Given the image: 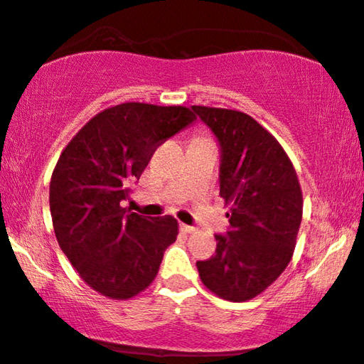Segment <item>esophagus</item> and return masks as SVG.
Returning a JSON list of instances; mask_svg holds the SVG:
<instances>
[{
  "label": "esophagus",
  "mask_w": 364,
  "mask_h": 364,
  "mask_svg": "<svg viewBox=\"0 0 364 364\" xmlns=\"http://www.w3.org/2000/svg\"><path fill=\"white\" fill-rule=\"evenodd\" d=\"M179 229H181L183 234H193V232H196L195 227L186 225V224H181V225H179Z\"/></svg>",
  "instance_id": "1"
}]
</instances>
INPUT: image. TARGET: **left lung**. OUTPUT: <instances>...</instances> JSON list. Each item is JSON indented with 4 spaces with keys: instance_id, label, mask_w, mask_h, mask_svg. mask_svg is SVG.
Returning <instances> with one entry per match:
<instances>
[{
    "instance_id": "8db88e82",
    "label": "left lung",
    "mask_w": 364,
    "mask_h": 364,
    "mask_svg": "<svg viewBox=\"0 0 364 364\" xmlns=\"http://www.w3.org/2000/svg\"><path fill=\"white\" fill-rule=\"evenodd\" d=\"M220 146V196L230 203L229 230L215 254L196 262L210 291L246 301L264 291L293 256L301 222L296 171L277 139L237 110L191 107Z\"/></svg>"
}]
</instances>
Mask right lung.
Returning <instances> with one entry per match:
<instances>
[{"label": "right lung", "instance_id": "add662e5", "mask_svg": "<svg viewBox=\"0 0 364 364\" xmlns=\"http://www.w3.org/2000/svg\"><path fill=\"white\" fill-rule=\"evenodd\" d=\"M186 107L122 103L91 118L57 161L50 215L57 242L80 277L113 300L154 282L176 240V218H146L122 207L157 146L193 124Z\"/></svg>", "mask_w": 364, "mask_h": 364}]
</instances>
